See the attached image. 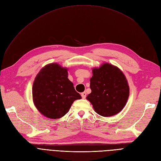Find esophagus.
<instances>
[{
	"mask_svg": "<svg viewBox=\"0 0 161 161\" xmlns=\"http://www.w3.org/2000/svg\"><path fill=\"white\" fill-rule=\"evenodd\" d=\"M86 93L85 92H81V97L82 99H85L86 98Z\"/></svg>",
	"mask_w": 161,
	"mask_h": 161,
	"instance_id": "esophagus-1",
	"label": "esophagus"
}]
</instances>
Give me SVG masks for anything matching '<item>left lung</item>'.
Returning a JSON list of instances; mask_svg holds the SVG:
<instances>
[{
    "instance_id": "8db88e82",
    "label": "left lung",
    "mask_w": 161,
    "mask_h": 161,
    "mask_svg": "<svg viewBox=\"0 0 161 161\" xmlns=\"http://www.w3.org/2000/svg\"><path fill=\"white\" fill-rule=\"evenodd\" d=\"M91 92L86 97L97 114L103 117L116 115L125 107L130 88L122 71L109 63L92 69Z\"/></svg>"
}]
</instances>
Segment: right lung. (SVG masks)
<instances>
[{
  "instance_id": "right-lung-1",
  "label": "right lung",
  "mask_w": 161,
  "mask_h": 161,
  "mask_svg": "<svg viewBox=\"0 0 161 161\" xmlns=\"http://www.w3.org/2000/svg\"><path fill=\"white\" fill-rule=\"evenodd\" d=\"M32 95L37 110L50 119L62 118L69 112L73 102L81 99L68 79V69L57 63L41 69L33 82Z\"/></svg>"
}]
</instances>
